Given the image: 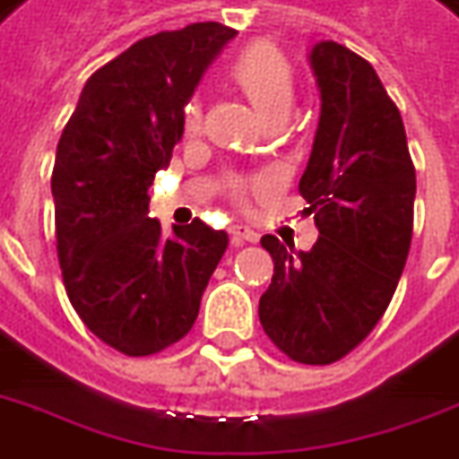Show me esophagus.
Returning a JSON list of instances; mask_svg holds the SVG:
<instances>
[{"mask_svg":"<svg viewBox=\"0 0 459 459\" xmlns=\"http://www.w3.org/2000/svg\"><path fill=\"white\" fill-rule=\"evenodd\" d=\"M258 240V233L246 226H233L230 229V243L233 246H243V243H255Z\"/></svg>","mask_w":459,"mask_h":459,"instance_id":"1","label":"esophagus"}]
</instances>
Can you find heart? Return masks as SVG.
<instances>
[{
	"label": "heart",
	"mask_w": 459,
	"mask_h": 459,
	"mask_svg": "<svg viewBox=\"0 0 459 459\" xmlns=\"http://www.w3.org/2000/svg\"><path fill=\"white\" fill-rule=\"evenodd\" d=\"M230 82L238 86L240 94L248 99L253 111L258 114L263 124L283 121L296 99V76L285 56L268 44H258L240 54L230 66ZM184 131L188 139L198 136L201 131V107L196 101L186 104L184 108ZM248 178H230L229 188L236 198H243L253 188Z\"/></svg>",
	"instance_id": "1"
}]
</instances>
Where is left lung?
<instances>
[{
  "instance_id": "8db88e82",
  "label": "left lung",
  "mask_w": 459,
  "mask_h": 459,
  "mask_svg": "<svg viewBox=\"0 0 459 459\" xmlns=\"http://www.w3.org/2000/svg\"><path fill=\"white\" fill-rule=\"evenodd\" d=\"M307 62L318 131L300 176L318 240L310 251L263 236L273 281L258 303L265 335L306 365H328L383 318L408 261L415 166L400 111L363 56L318 41Z\"/></svg>"
}]
</instances>
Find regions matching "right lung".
Returning <instances> with one entry per match:
<instances>
[{"label": "right lung", "instance_id": "right-lung-1", "mask_svg": "<svg viewBox=\"0 0 459 459\" xmlns=\"http://www.w3.org/2000/svg\"><path fill=\"white\" fill-rule=\"evenodd\" d=\"M236 31L188 24L131 44L91 74L56 146L51 196L66 296L96 338L152 355L194 328L226 253L204 221L163 236L149 186L184 134V107Z\"/></svg>", "mask_w": 459, "mask_h": 459}]
</instances>
